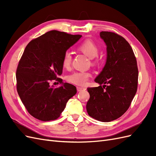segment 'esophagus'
I'll return each instance as SVG.
<instances>
[{
  "mask_svg": "<svg viewBox=\"0 0 156 156\" xmlns=\"http://www.w3.org/2000/svg\"><path fill=\"white\" fill-rule=\"evenodd\" d=\"M77 91L78 92H82V91H84V90H86L85 88L80 87H77Z\"/></svg>",
  "mask_w": 156,
  "mask_h": 156,
  "instance_id": "34e87169",
  "label": "esophagus"
}]
</instances>
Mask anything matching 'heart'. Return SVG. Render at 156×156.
I'll return each instance as SVG.
<instances>
[{"label":"heart","mask_w":156,"mask_h":156,"mask_svg":"<svg viewBox=\"0 0 156 156\" xmlns=\"http://www.w3.org/2000/svg\"><path fill=\"white\" fill-rule=\"evenodd\" d=\"M78 49L81 51L88 58H92V64L96 65L98 63L99 59L96 56L100 53L98 46L91 40H85L78 47ZM72 61V56L70 52L66 51L64 54L62 58V67L68 69L71 67ZM91 77V73L88 72H75L67 76V81L77 85L83 86L87 82Z\"/></svg>","instance_id":"heart-1"}]
</instances>
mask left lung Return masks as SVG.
<instances>
[{
	"label": "left lung",
	"mask_w": 156,
	"mask_h": 156,
	"mask_svg": "<svg viewBox=\"0 0 156 156\" xmlns=\"http://www.w3.org/2000/svg\"><path fill=\"white\" fill-rule=\"evenodd\" d=\"M100 37L107 45V62L95 79L100 86L87 88V111L93 119L107 122L129 108L137 90L139 71L133 51L124 37L108 31L101 32Z\"/></svg>",
	"instance_id": "left-lung-1"
}]
</instances>
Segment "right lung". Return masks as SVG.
<instances>
[{"instance_id":"add662e5","label":"right lung","mask_w":156,"mask_h":156,"mask_svg":"<svg viewBox=\"0 0 156 156\" xmlns=\"http://www.w3.org/2000/svg\"><path fill=\"white\" fill-rule=\"evenodd\" d=\"M58 30H51L31 40L21 56L16 70L17 90L26 109L35 119L47 122L58 119L69 99L77 93L73 84L51 86L62 73V58L81 38Z\"/></svg>"}]
</instances>
